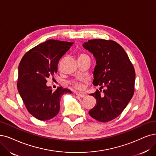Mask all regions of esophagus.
I'll return each instance as SVG.
<instances>
[{"mask_svg":"<svg viewBox=\"0 0 156 156\" xmlns=\"http://www.w3.org/2000/svg\"><path fill=\"white\" fill-rule=\"evenodd\" d=\"M76 95L80 98L85 97V95L83 94V93H76Z\"/></svg>","mask_w":156,"mask_h":156,"instance_id":"esophagus-1","label":"esophagus"}]
</instances>
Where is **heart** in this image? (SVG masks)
<instances>
[{
	"instance_id": "heart-1",
	"label": "heart",
	"mask_w": 156,
	"mask_h": 156,
	"mask_svg": "<svg viewBox=\"0 0 156 156\" xmlns=\"http://www.w3.org/2000/svg\"><path fill=\"white\" fill-rule=\"evenodd\" d=\"M84 57H88V55H86V54L84 53H81L79 55V58H84ZM84 79L83 80H73V81L70 82V84L73 87V88H76L77 90H81L83 88V85L80 83V81H84Z\"/></svg>"
}]
</instances>
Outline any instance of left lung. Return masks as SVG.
<instances>
[{
	"instance_id": "obj_1",
	"label": "left lung",
	"mask_w": 156,
	"mask_h": 156,
	"mask_svg": "<svg viewBox=\"0 0 156 156\" xmlns=\"http://www.w3.org/2000/svg\"><path fill=\"white\" fill-rule=\"evenodd\" d=\"M83 47L95 58L93 84L101 86L90 94L97 103L89 114L99 122L111 121L122 113L134 95V68L124 49L114 41L91 40Z\"/></svg>"
}]
</instances>
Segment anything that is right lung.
<instances>
[{
	"instance_id": "1",
	"label": "right lung",
	"mask_w": 156,
	"mask_h": 156,
	"mask_svg": "<svg viewBox=\"0 0 156 156\" xmlns=\"http://www.w3.org/2000/svg\"><path fill=\"white\" fill-rule=\"evenodd\" d=\"M73 44L48 40L30 50L18 66V93L29 113L38 120L45 121L55 117L59 111L62 95L72 93L62 87L52 91L46 83L48 78L57 73L59 59Z\"/></svg>"
}]
</instances>
